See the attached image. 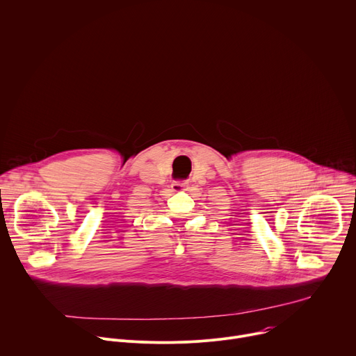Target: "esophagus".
Wrapping results in <instances>:
<instances>
[{
  "label": "esophagus",
  "mask_w": 356,
  "mask_h": 356,
  "mask_svg": "<svg viewBox=\"0 0 356 356\" xmlns=\"http://www.w3.org/2000/svg\"><path fill=\"white\" fill-rule=\"evenodd\" d=\"M172 190L173 191H187L188 190V181H175L172 183Z\"/></svg>",
  "instance_id": "1"
}]
</instances>
